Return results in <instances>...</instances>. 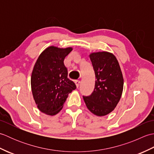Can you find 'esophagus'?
I'll list each match as a JSON object with an SVG mask.
<instances>
[{"mask_svg": "<svg viewBox=\"0 0 154 154\" xmlns=\"http://www.w3.org/2000/svg\"><path fill=\"white\" fill-rule=\"evenodd\" d=\"M75 85H76V87L78 88V87H79V86L80 81H79V80H76V81H75Z\"/></svg>", "mask_w": 154, "mask_h": 154, "instance_id": "34e87169", "label": "esophagus"}]
</instances>
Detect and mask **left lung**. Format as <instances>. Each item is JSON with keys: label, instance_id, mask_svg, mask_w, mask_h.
I'll return each instance as SVG.
<instances>
[{"label": "left lung", "instance_id": "left-lung-1", "mask_svg": "<svg viewBox=\"0 0 154 154\" xmlns=\"http://www.w3.org/2000/svg\"><path fill=\"white\" fill-rule=\"evenodd\" d=\"M89 57L95 73V87L93 93L83 99L90 112L103 116L112 112L119 102L123 75L116 57L110 52H93Z\"/></svg>", "mask_w": 154, "mask_h": 154}]
</instances>
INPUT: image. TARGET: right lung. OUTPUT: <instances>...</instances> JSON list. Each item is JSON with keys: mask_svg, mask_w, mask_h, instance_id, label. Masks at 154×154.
I'll return each mask as SVG.
<instances>
[{"mask_svg": "<svg viewBox=\"0 0 154 154\" xmlns=\"http://www.w3.org/2000/svg\"><path fill=\"white\" fill-rule=\"evenodd\" d=\"M73 50L51 45L42 52L31 75V89L38 109L47 115L60 112L69 93L76 89L67 78L63 61Z\"/></svg>", "mask_w": 154, "mask_h": 154, "instance_id": "1", "label": "right lung"}]
</instances>
